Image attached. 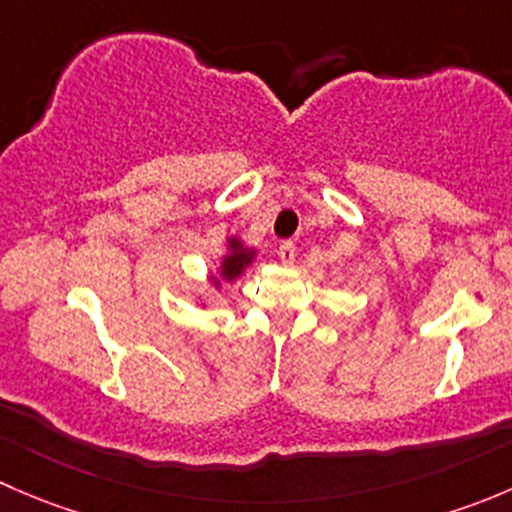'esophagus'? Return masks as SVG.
<instances>
[{
  "label": "esophagus",
  "instance_id": "esophagus-1",
  "mask_svg": "<svg viewBox=\"0 0 512 512\" xmlns=\"http://www.w3.org/2000/svg\"><path fill=\"white\" fill-rule=\"evenodd\" d=\"M277 255H280V262L285 267H292L294 265V255H297V250H294V245L292 242H282L280 245V252H277Z\"/></svg>",
  "mask_w": 512,
  "mask_h": 512
}]
</instances>
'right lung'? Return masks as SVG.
Listing matches in <instances>:
<instances>
[{"instance_id": "right-lung-1", "label": "right lung", "mask_w": 512, "mask_h": 512, "mask_svg": "<svg viewBox=\"0 0 512 512\" xmlns=\"http://www.w3.org/2000/svg\"><path fill=\"white\" fill-rule=\"evenodd\" d=\"M255 260L257 247L245 245V240H240L237 235L225 237V252L220 255L218 267L208 272V285L213 289H223V285H232V282H237L247 270H250ZM198 304L203 309L208 307L205 299H198Z\"/></svg>"}]
</instances>
